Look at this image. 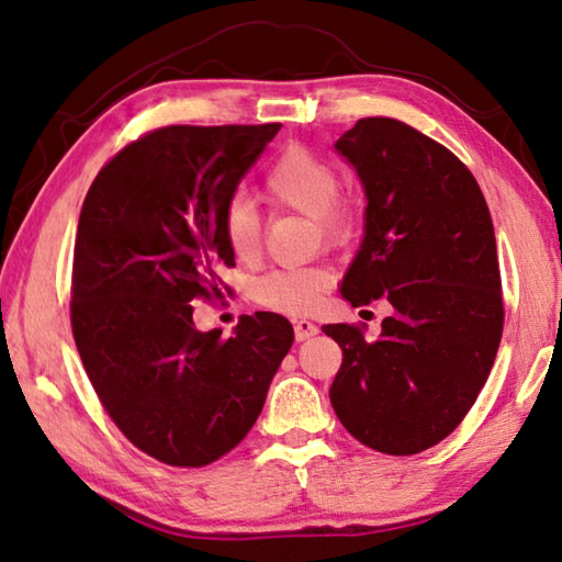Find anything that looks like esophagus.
<instances>
[{
    "mask_svg": "<svg viewBox=\"0 0 562 562\" xmlns=\"http://www.w3.org/2000/svg\"><path fill=\"white\" fill-rule=\"evenodd\" d=\"M317 331H319V327L312 325L310 319H294V337H297V341L315 337Z\"/></svg>",
    "mask_w": 562,
    "mask_h": 562,
    "instance_id": "34e87169",
    "label": "esophagus"
}]
</instances>
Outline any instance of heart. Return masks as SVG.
I'll list each match as a JSON object with an SVG mask.
<instances>
[{
	"label": "heart",
	"mask_w": 562,
	"mask_h": 562,
	"mask_svg": "<svg viewBox=\"0 0 562 562\" xmlns=\"http://www.w3.org/2000/svg\"><path fill=\"white\" fill-rule=\"evenodd\" d=\"M262 193L270 203L315 217L319 233L339 240L349 233L351 217L335 198L339 193L337 168L315 150L290 146L278 156L265 176ZM223 237L237 260H252L260 250V223L245 195H233L223 211ZM329 284L322 268L274 270L252 284V294L262 307L302 315L319 302Z\"/></svg>",
	"instance_id": "heart-1"
}]
</instances>
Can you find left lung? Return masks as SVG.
Returning <instances> with one entry per match:
<instances>
[{"mask_svg": "<svg viewBox=\"0 0 562 562\" xmlns=\"http://www.w3.org/2000/svg\"><path fill=\"white\" fill-rule=\"evenodd\" d=\"M364 190V235L341 278L351 307L392 317L341 347L329 402L369 449L412 456L446 439L486 384L503 331L496 235L479 183L451 150L394 119H361L335 144Z\"/></svg>", "mask_w": 562, "mask_h": 562, "instance_id": "1", "label": "left lung"}]
</instances>
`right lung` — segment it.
Returning a JSON list of instances; mask_svg holds the SVG:
<instances>
[{"label": "right lung", "instance_id": "1", "mask_svg": "<svg viewBox=\"0 0 562 562\" xmlns=\"http://www.w3.org/2000/svg\"><path fill=\"white\" fill-rule=\"evenodd\" d=\"M280 123L168 126L101 168L79 215L71 327L83 369L126 439L170 465H207L240 443L294 339L274 312L231 339L193 325L235 255L223 211Z\"/></svg>", "mask_w": 562, "mask_h": 562}]
</instances>
